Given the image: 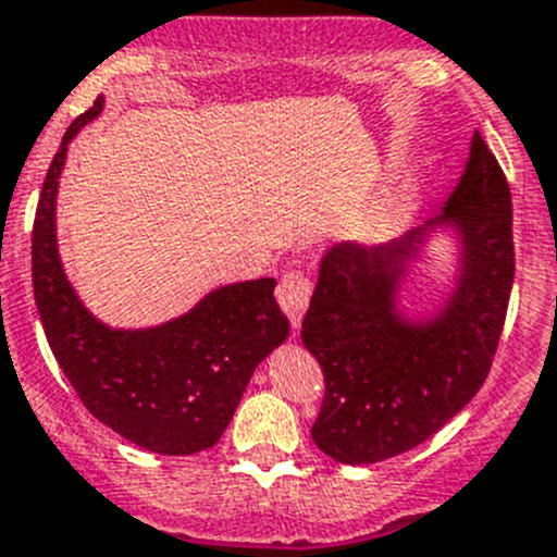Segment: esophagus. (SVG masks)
I'll use <instances>...</instances> for the list:
<instances>
[{
    "label": "esophagus",
    "instance_id": "esophagus-1",
    "mask_svg": "<svg viewBox=\"0 0 557 557\" xmlns=\"http://www.w3.org/2000/svg\"><path fill=\"white\" fill-rule=\"evenodd\" d=\"M310 294H312V283L305 272H288L283 274L277 285V301L283 307V312L288 314L290 325L299 329L301 318H305L307 307H310Z\"/></svg>",
    "mask_w": 557,
    "mask_h": 557
}]
</instances>
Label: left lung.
Segmentation results:
<instances>
[{"instance_id":"left-lung-1","label":"left lung","mask_w":557,"mask_h":557,"mask_svg":"<svg viewBox=\"0 0 557 557\" xmlns=\"http://www.w3.org/2000/svg\"><path fill=\"white\" fill-rule=\"evenodd\" d=\"M436 225L459 237L456 288L440 313L409 321L397 310V290ZM512 280L509 183L474 132L466 170L436 221L380 247L325 250L301 323V342L325 377L314 445L361 466L431 440L485 383Z\"/></svg>"}]
</instances>
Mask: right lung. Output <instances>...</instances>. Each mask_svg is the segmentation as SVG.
<instances>
[{
    "label": "right lung",
    "mask_w": 557,
    "mask_h": 557,
    "mask_svg": "<svg viewBox=\"0 0 557 557\" xmlns=\"http://www.w3.org/2000/svg\"><path fill=\"white\" fill-rule=\"evenodd\" d=\"M104 97L61 139L39 194L32 283L45 336L88 412L159 455H194L221 440L258 363L288 339L274 280L210 290L194 310L150 329H110L83 307L55 243V196L66 145L102 112Z\"/></svg>",
    "instance_id": "add662e5"
}]
</instances>
